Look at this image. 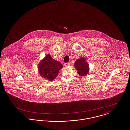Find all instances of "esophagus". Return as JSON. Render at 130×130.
Returning <instances> with one entry per match:
<instances>
[{"instance_id": "esophagus-1", "label": "esophagus", "mask_w": 130, "mask_h": 130, "mask_svg": "<svg viewBox=\"0 0 130 130\" xmlns=\"http://www.w3.org/2000/svg\"><path fill=\"white\" fill-rule=\"evenodd\" d=\"M70 63H68V62L64 63V66H70Z\"/></svg>"}]
</instances>
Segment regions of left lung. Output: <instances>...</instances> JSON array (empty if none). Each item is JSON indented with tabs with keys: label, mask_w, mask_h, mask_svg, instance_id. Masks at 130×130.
Instances as JSON below:
<instances>
[{
	"label": "left lung",
	"mask_w": 130,
	"mask_h": 130,
	"mask_svg": "<svg viewBox=\"0 0 130 130\" xmlns=\"http://www.w3.org/2000/svg\"><path fill=\"white\" fill-rule=\"evenodd\" d=\"M75 68L78 71V73L81 76H84L89 72L88 64L86 62L84 58L77 59L75 63Z\"/></svg>",
	"instance_id": "obj_1"
}]
</instances>
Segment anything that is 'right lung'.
Wrapping results in <instances>:
<instances>
[{
  "label": "right lung",
  "instance_id": "1",
  "mask_svg": "<svg viewBox=\"0 0 130 130\" xmlns=\"http://www.w3.org/2000/svg\"><path fill=\"white\" fill-rule=\"evenodd\" d=\"M62 67L60 62L47 55L40 62L38 68L40 74L42 77L52 81L57 77L59 71Z\"/></svg>",
  "mask_w": 130,
  "mask_h": 130
}]
</instances>
